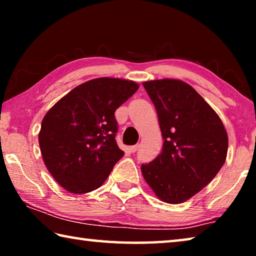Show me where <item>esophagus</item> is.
<instances>
[{
	"label": "esophagus",
	"instance_id": "1",
	"mask_svg": "<svg viewBox=\"0 0 256 256\" xmlns=\"http://www.w3.org/2000/svg\"><path fill=\"white\" fill-rule=\"evenodd\" d=\"M138 144H136V146H130V150H131V152H136L138 151Z\"/></svg>",
	"mask_w": 256,
	"mask_h": 256
}]
</instances>
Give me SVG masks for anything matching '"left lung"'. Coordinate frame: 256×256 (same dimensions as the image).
<instances>
[{
    "label": "left lung",
    "mask_w": 256,
    "mask_h": 256,
    "mask_svg": "<svg viewBox=\"0 0 256 256\" xmlns=\"http://www.w3.org/2000/svg\"><path fill=\"white\" fill-rule=\"evenodd\" d=\"M164 138L162 151L141 172L160 200L178 204L196 196L224 164L228 136L222 120L193 86L176 79L144 82Z\"/></svg>",
    "instance_id": "obj_1"
}]
</instances>
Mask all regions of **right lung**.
Listing matches in <instances>:
<instances>
[{"instance_id": "right-lung-1", "label": "right lung", "mask_w": 256, "mask_h": 256, "mask_svg": "<svg viewBox=\"0 0 256 256\" xmlns=\"http://www.w3.org/2000/svg\"><path fill=\"white\" fill-rule=\"evenodd\" d=\"M138 89L134 81L98 78L76 86L46 112L38 136L42 160L68 192L100 188L123 157L114 114Z\"/></svg>"}]
</instances>
